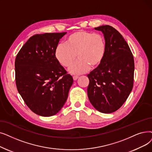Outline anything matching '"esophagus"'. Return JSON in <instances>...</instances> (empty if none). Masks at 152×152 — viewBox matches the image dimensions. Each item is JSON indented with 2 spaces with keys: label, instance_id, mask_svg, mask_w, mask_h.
<instances>
[{
  "label": "esophagus",
  "instance_id": "34e87169",
  "mask_svg": "<svg viewBox=\"0 0 152 152\" xmlns=\"http://www.w3.org/2000/svg\"><path fill=\"white\" fill-rule=\"evenodd\" d=\"M78 77H79L77 76H73V80H74L75 81H76V80H77Z\"/></svg>",
  "mask_w": 152,
  "mask_h": 152
}]
</instances>
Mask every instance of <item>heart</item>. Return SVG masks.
Returning a JSON list of instances; mask_svg holds the SVG:
<instances>
[{"mask_svg":"<svg viewBox=\"0 0 152 152\" xmlns=\"http://www.w3.org/2000/svg\"><path fill=\"white\" fill-rule=\"evenodd\" d=\"M106 50L104 37L98 33L80 30L72 33L65 40V45H58L55 54L63 67L69 68L73 75H81L90 67L96 68L102 63Z\"/></svg>","mask_w":152,"mask_h":152,"instance_id":"b5f03b06","label":"heart"}]
</instances>
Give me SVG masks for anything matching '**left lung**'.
Here are the masks:
<instances>
[{
	"mask_svg": "<svg viewBox=\"0 0 152 152\" xmlns=\"http://www.w3.org/2000/svg\"><path fill=\"white\" fill-rule=\"evenodd\" d=\"M101 31L106 45L101 64L88 75V96L98 111L109 114L119 109L132 90L134 60L122 35L110 25L94 28Z\"/></svg>",
	"mask_w": 152,
	"mask_h": 152,
	"instance_id": "left-lung-1",
	"label": "left lung"
}]
</instances>
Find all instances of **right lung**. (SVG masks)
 <instances>
[{
	"mask_svg": "<svg viewBox=\"0 0 152 152\" xmlns=\"http://www.w3.org/2000/svg\"><path fill=\"white\" fill-rule=\"evenodd\" d=\"M66 34L46 33L31 37L15 58V82L25 103L37 115L56 114L67 100L73 83L60 64L55 51Z\"/></svg>",
	"mask_w": 152,
	"mask_h": 152,
	"instance_id": "obj_1",
	"label": "right lung"
}]
</instances>
